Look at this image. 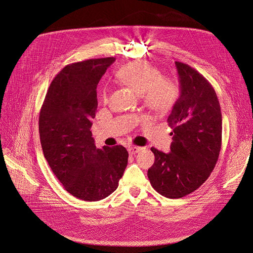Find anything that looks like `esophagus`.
<instances>
[{"instance_id": "esophagus-1", "label": "esophagus", "mask_w": 253, "mask_h": 253, "mask_svg": "<svg viewBox=\"0 0 253 253\" xmlns=\"http://www.w3.org/2000/svg\"><path fill=\"white\" fill-rule=\"evenodd\" d=\"M142 148L141 147H136V146H131V147H129L128 148V151H129V153L131 154V155H133V154H136V153H138L140 150H141Z\"/></svg>"}]
</instances>
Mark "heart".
Masks as SVG:
<instances>
[{"instance_id": "1", "label": "heart", "mask_w": 253, "mask_h": 253, "mask_svg": "<svg viewBox=\"0 0 253 253\" xmlns=\"http://www.w3.org/2000/svg\"><path fill=\"white\" fill-rule=\"evenodd\" d=\"M117 77L124 84L141 96L144 105L156 114H166L175 105L178 98V87L170 79L163 78L156 67L145 61H134L123 65ZM101 102L109 101L108 89L104 87Z\"/></svg>"}]
</instances>
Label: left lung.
I'll list each match as a JSON object with an SVG mask.
<instances>
[{"instance_id":"1","label":"left lung","mask_w":253,"mask_h":253,"mask_svg":"<svg viewBox=\"0 0 253 253\" xmlns=\"http://www.w3.org/2000/svg\"><path fill=\"white\" fill-rule=\"evenodd\" d=\"M180 96L168 118L170 152L154 147L147 175L162 196L179 199L198 190L213 171L222 145V114L212 84L195 68L175 61Z\"/></svg>"}]
</instances>
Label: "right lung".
Instances as JSON below:
<instances>
[{
  "instance_id": "obj_1",
  "label": "right lung",
  "mask_w": 253,
  "mask_h": 253,
  "mask_svg": "<svg viewBox=\"0 0 253 253\" xmlns=\"http://www.w3.org/2000/svg\"><path fill=\"white\" fill-rule=\"evenodd\" d=\"M114 60L95 58L64 66L51 82L39 114L45 159L65 191L88 202L116 190L128 164L125 147L97 148L90 131L97 85Z\"/></svg>"
}]
</instances>
